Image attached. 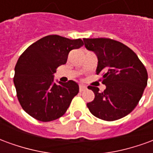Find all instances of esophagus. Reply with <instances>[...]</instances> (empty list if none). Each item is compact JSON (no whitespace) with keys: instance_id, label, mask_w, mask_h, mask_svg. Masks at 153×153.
Instances as JSON below:
<instances>
[{"instance_id":"esophagus-1","label":"esophagus","mask_w":153,"mask_h":153,"mask_svg":"<svg viewBox=\"0 0 153 153\" xmlns=\"http://www.w3.org/2000/svg\"><path fill=\"white\" fill-rule=\"evenodd\" d=\"M87 87L84 86V85H83V84H80L79 85V91L80 92H83V91H84V90H86Z\"/></svg>"}]
</instances>
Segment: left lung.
Segmentation results:
<instances>
[{"instance_id": "8db88e82", "label": "left lung", "mask_w": 153, "mask_h": 153, "mask_svg": "<svg viewBox=\"0 0 153 153\" xmlns=\"http://www.w3.org/2000/svg\"><path fill=\"white\" fill-rule=\"evenodd\" d=\"M84 46L97 57V74H102L106 89L95 94L87 103L90 112L97 118L113 121L128 115L138 105L148 83V72L138 56L125 44L110 38H83Z\"/></svg>"}]
</instances>
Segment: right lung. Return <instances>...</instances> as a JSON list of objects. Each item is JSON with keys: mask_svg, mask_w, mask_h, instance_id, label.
Instances as JSON below:
<instances>
[{"mask_svg": "<svg viewBox=\"0 0 153 153\" xmlns=\"http://www.w3.org/2000/svg\"><path fill=\"white\" fill-rule=\"evenodd\" d=\"M83 45L81 39H69L59 35L41 38L24 51L15 68L14 83L22 108L38 120L51 121L66 112L79 85L54 82L57 67L66 63L70 51Z\"/></svg>", "mask_w": 153, "mask_h": 153, "instance_id": "right-lung-1", "label": "right lung"}]
</instances>
